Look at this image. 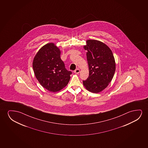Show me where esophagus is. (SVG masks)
Returning a JSON list of instances; mask_svg holds the SVG:
<instances>
[{"mask_svg":"<svg viewBox=\"0 0 148 148\" xmlns=\"http://www.w3.org/2000/svg\"><path fill=\"white\" fill-rule=\"evenodd\" d=\"M79 72H80V70L79 69H77L76 70H75V71H74V72L76 73V74H78L79 73Z\"/></svg>","mask_w":148,"mask_h":148,"instance_id":"esophagus-1","label":"esophagus"}]
</instances>
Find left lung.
<instances>
[{
    "label": "left lung",
    "mask_w": 148,
    "mask_h": 148,
    "mask_svg": "<svg viewBox=\"0 0 148 148\" xmlns=\"http://www.w3.org/2000/svg\"><path fill=\"white\" fill-rule=\"evenodd\" d=\"M84 49L86 53L89 76L83 84L86 89L97 93L107 87L113 78L116 64L113 53L102 42L87 40Z\"/></svg>",
    "instance_id": "8db88e82"
}]
</instances>
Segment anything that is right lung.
<instances>
[{
    "label": "right lung",
    "instance_id": "1",
    "mask_svg": "<svg viewBox=\"0 0 148 148\" xmlns=\"http://www.w3.org/2000/svg\"><path fill=\"white\" fill-rule=\"evenodd\" d=\"M60 55V49L54 43H49L39 50L33 61V68L39 82L53 92L64 88L72 74L65 68Z\"/></svg>",
    "mask_w": 148,
    "mask_h": 148
}]
</instances>
